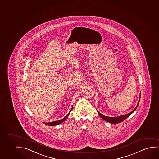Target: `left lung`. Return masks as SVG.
Masks as SVG:
<instances>
[{
	"instance_id": "obj_1",
	"label": "left lung",
	"mask_w": 159,
	"mask_h": 159,
	"mask_svg": "<svg viewBox=\"0 0 159 159\" xmlns=\"http://www.w3.org/2000/svg\"><path fill=\"white\" fill-rule=\"evenodd\" d=\"M140 95H141V94H140ZM140 98H141V97H139V99L138 104H137V105L136 107H135L134 110H133L132 112H130V113H128V114H125V115H122V116H118V117H116V118H114V117H108V116H104L103 114H101L100 113L98 112V111H97V112L98 113V114H99V116H100L104 120L108 121V122H109V123H112V124H118V123H120L121 121H123L124 120H125L126 119L130 116V115L132 114L133 112H134L135 110H136L137 107H138L139 102Z\"/></svg>"
}]
</instances>
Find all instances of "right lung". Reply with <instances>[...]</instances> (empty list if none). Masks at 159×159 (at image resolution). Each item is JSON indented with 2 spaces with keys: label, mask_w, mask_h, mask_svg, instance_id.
<instances>
[{
  "label": "right lung",
  "mask_w": 159,
  "mask_h": 159,
  "mask_svg": "<svg viewBox=\"0 0 159 159\" xmlns=\"http://www.w3.org/2000/svg\"><path fill=\"white\" fill-rule=\"evenodd\" d=\"M72 108H73V106H72V107L71 110H70V111L69 113L67 114V116L64 117V118L62 119H61V120H59L58 121H52V122H50V123H44V124H46L47 125L49 126H55L57 125H58V124H60L61 123H63V121H64L67 119V117L69 116V115L70 113L71 112L72 110Z\"/></svg>",
  "instance_id": "right-lung-1"
}]
</instances>
